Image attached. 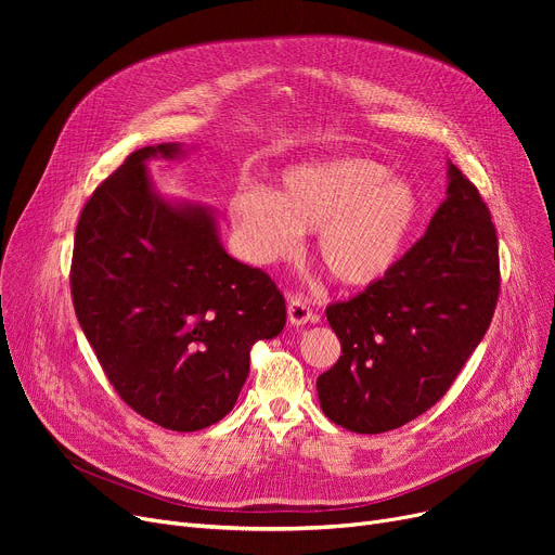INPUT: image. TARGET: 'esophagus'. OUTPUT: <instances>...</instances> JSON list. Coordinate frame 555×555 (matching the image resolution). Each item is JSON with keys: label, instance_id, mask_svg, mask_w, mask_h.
Segmentation results:
<instances>
[{"label": "esophagus", "instance_id": "34e87169", "mask_svg": "<svg viewBox=\"0 0 555 555\" xmlns=\"http://www.w3.org/2000/svg\"><path fill=\"white\" fill-rule=\"evenodd\" d=\"M287 319L293 326H304L314 319L310 301L304 295H293L287 301Z\"/></svg>", "mask_w": 555, "mask_h": 555}]
</instances>
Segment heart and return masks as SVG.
Returning <instances> with one entry per match:
<instances>
[{"mask_svg": "<svg viewBox=\"0 0 555 555\" xmlns=\"http://www.w3.org/2000/svg\"><path fill=\"white\" fill-rule=\"evenodd\" d=\"M423 202L416 186L364 157L289 168L279 189H241L231 222L247 256L260 266L293 254L301 231H317V256L341 285L366 287L404 256Z\"/></svg>", "mask_w": 555, "mask_h": 555, "instance_id": "b5f03b06", "label": "heart"}]
</instances>
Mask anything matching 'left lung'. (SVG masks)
<instances>
[{
	"label": "left lung",
	"mask_w": 555,
	"mask_h": 555,
	"mask_svg": "<svg viewBox=\"0 0 555 555\" xmlns=\"http://www.w3.org/2000/svg\"><path fill=\"white\" fill-rule=\"evenodd\" d=\"M448 197L425 236L364 293L326 308L341 356L317 377L319 404L344 429L380 434L439 402L500 299V245L477 186L450 164Z\"/></svg>",
	"instance_id": "obj_1"
}]
</instances>
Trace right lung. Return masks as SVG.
<instances>
[{
	"label": "right lung",
	"mask_w": 555,
	"mask_h": 555,
	"mask_svg": "<svg viewBox=\"0 0 555 555\" xmlns=\"http://www.w3.org/2000/svg\"><path fill=\"white\" fill-rule=\"evenodd\" d=\"M182 153L145 145L99 184L76 227L69 283L114 391L159 427L195 431L233 410L251 346L285 326V299L222 249L207 209L153 191L145 162Z\"/></svg>",
	"instance_id": "right-lung-1"
}]
</instances>
